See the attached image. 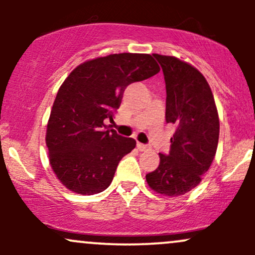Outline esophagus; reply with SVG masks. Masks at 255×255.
<instances>
[{"instance_id":"34e87169","label":"esophagus","mask_w":255,"mask_h":255,"mask_svg":"<svg viewBox=\"0 0 255 255\" xmlns=\"http://www.w3.org/2000/svg\"><path fill=\"white\" fill-rule=\"evenodd\" d=\"M136 147H137V150H139V151H146V150H148V148H150L147 145L141 144V142H137Z\"/></svg>"}]
</instances>
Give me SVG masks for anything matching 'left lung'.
<instances>
[{
    "label": "left lung",
    "instance_id": "8db88e82",
    "mask_svg": "<svg viewBox=\"0 0 255 255\" xmlns=\"http://www.w3.org/2000/svg\"><path fill=\"white\" fill-rule=\"evenodd\" d=\"M164 74L165 121L175 125L168 154L146 175L153 191L177 197L192 191L216 156L219 119L212 91L204 75L176 57L153 54Z\"/></svg>",
    "mask_w": 255,
    "mask_h": 255
}]
</instances>
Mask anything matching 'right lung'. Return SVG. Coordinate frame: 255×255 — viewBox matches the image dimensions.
<instances>
[{"mask_svg": "<svg viewBox=\"0 0 255 255\" xmlns=\"http://www.w3.org/2000/svg\"><path fill=\"white\" fill-rule=\"evenodd\" d=\"M159 72L147 54H114L87 61L58 90L46 129L52 170L69 191L83 195L110 186L122 157L135 147L133 137L107 129L128 85Z\"/></svg>", "mask_w": 255, "mask_h": 255, "instance_id": "obj_1", "label": "right lung"}]
</instances>
